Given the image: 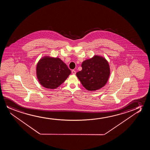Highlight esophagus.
Returning a JSON list of instances; mask_svg holds the SVG:
<instances>
[{
  "label": "esophagus",
  "instance_id": "esophagus-1",
  "mask_svg": "<svg viewBox=\"0 0 150 150\" xmlns=\"http://www.w3.org/2000/svg\"><path fill=\"white\" fill-rule=\"evenodd\" d=\"M72 74H74V75H75V74H76V71H75V70H72Z\"/></svg>",
  "mask_w": 150,
  "mask_h": 150
}]
</instances>
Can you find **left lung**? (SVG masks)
<instances>
[{"label": "left lung", "mask_w": 150, "mask_h": 150, "mask_svg": "<svg viewBox=\"0 0 150 150\" xmlns=\"http://www.w3.org/2000/svg\"><path fill=\"white\" fill-rule=\"evenodd\" d=\"M82 70L76 76L87 90L94 91L107 83L110 74L109 62L101 56L95 55L81 64Z\"/></svg>", "instance_id": "8db88e82"}]
</instances>
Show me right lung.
<instances>
[{
	"mask_svg": "<svg viewBox=\"0 0 150 150\" xmlns=\"http://www.w3.org/2000/svg\"><path fill=\"white\" fill-rule=\"evenodd\" d=\"M71 73L59 58L47 56L41 58L36 66V75L40 84L45 88H57Z\"/></svg>",
	"mask_w": 150,
	"mask_h": 150,
	"instance_id": "1",
	"label": "right lung"
}]
</instances>
